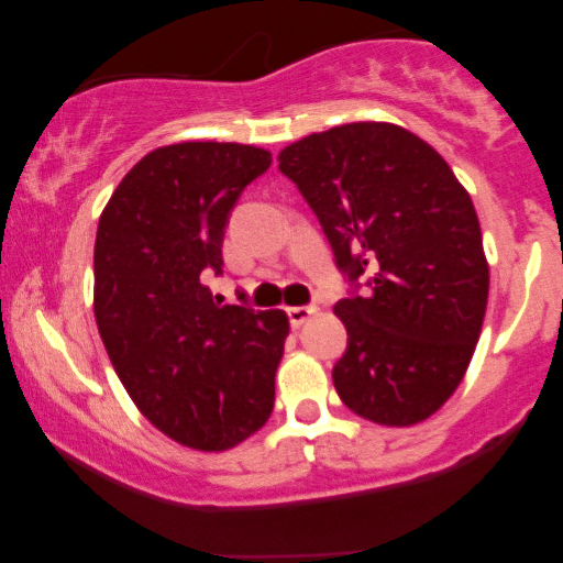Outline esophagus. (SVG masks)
Here are the masks:
<instances>
[{
    "instance_id": "obj_1",
    "label": "esophagus",
    "mask_w": 563,
    "mask_h": 563,
    "mask_svg": "<svg viewBox=\"0 0 563 563\" xmlns=\"http://www.w3.org/2000/svg\"><path fill=\"white\" fill-rule=\"evenodd\" d=\"M314 312H318V309H314V307H288V320H290V325H294V328L303 325V322L312 318Z\"/></svg>"
}]
</instances>
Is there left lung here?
<instances>
[{
	"label": "left lung",
	"mask_w": 563,
	"mask_h": 563,
	"mask_svg": "<svg viewBox=\"0 0 563 563\" xmlns=\"http://www.w3.org/2000/svg\"><path fill=\"white\" fill-rule=\"evenodd\" d=\"M277 161L349 283L333 309L349 335L333 365L341 402L373 423L426 421L466 376L487 309L468 192L434 147L378 121L309 134Z\"/></svg>",
	"instance_id": "obj_1"
}]
</instances>
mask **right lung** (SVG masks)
I'll return each instance as SVG.
<instances>
[{"label":"right lung","instance_id":"1","mask_svg":"<svg viewBox=\"0 0 563 563\" xmlns=\"http://www.w3.org/2000/svg\"><path fill=\"white\" fill-rule=\"evenodd\" d=\"M273 156L179 142L121 179L95 241V320L121 384L158 431L192 450L235 448L267 423L288 335L280 309L222 303V243L241 192Z\"/></svg>","mask_w":563,"mask_h":563}]
</instances>
